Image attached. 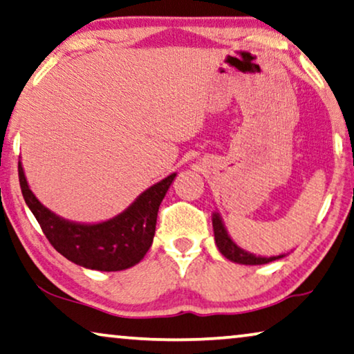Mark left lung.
Here are the masks:
<instances>
[{
	"instance_id": "left-lung-1",
	"label": "left lung",
	"mask_w": 354,
	"mask_h": 354,
	"mask_svg": "<svg viewBox=\"0 0 354 354\" xmlns=\"http://www.w3.org/2000/svg\"><path fill=\"white\" fill-rule=\"evenodd\" d=\"M213 230H214V240L216 245H218V250L224 257H227L229 261L245 263V266H262V263H268L272 261L281 259L283 256H273V257H257L254 254H250L241 250V248L236 246L234 241L230 240L227 235V230H225L223 221H221L219 214H214L213 218Z\"/></svg>"
}]
</instances>
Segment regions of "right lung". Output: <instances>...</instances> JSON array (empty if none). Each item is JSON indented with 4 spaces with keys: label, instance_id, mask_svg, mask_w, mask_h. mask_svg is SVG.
I'll use <instances>...</instances> for the list:
<instances>
[{
    "label": "right lung",
    "instance_id": "right-lung-1",
    "mask_svg": "<svg viewBox=\"0 0 354 354\" xmlns=\"http://www.w3.org/2000/svg\"><path fill=\"white\" fill-rule=\"evenodd\" d=\"M176 173L147 189L122 214L102 224H76L42 207L30 191L19 162V181L26 205L49 243L77 266L102 272H118L143 259L156 234L157 211Z\"/></svg>",
    "mask_w": 354,
    "mask_h": 354
}]
</instances>
